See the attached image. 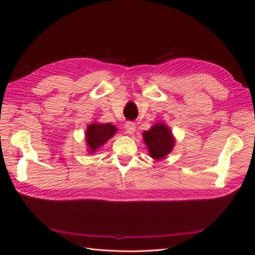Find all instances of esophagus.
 <instances>
[{
    "instance_id": "1",
    "label": "esophagus",
    "mask_w": 255,
    "mask_h": 255,
    "mask_svg": "<svg viewBox=\"0 0 255 255\" xmlns=\"http://www.w3.org/2000/svg\"><path fill=\"white\" fill-rule=\"evenodd\" d=\"M135 130H136V127H135V123L134 122L128 121V122L126 123V132L128 134L132 135V134L135 133Z\"/></svg>"
}]
</instances>
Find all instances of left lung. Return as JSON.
<instances>
[{"label": "left lung", "instance_id": "obj_1", "mask_svg": "<svg viewBox=\"0 0 255 255\" xmlns=\"http://www.w3.org/2000/svg\"><path fill=\"white\" fill-rule=\"evenodd\" d=\"M142 134L143 141L152 158L157 160L161 159L172 151L174 138L170 128L165 123H156Z\"/></svg>", "mask_w": 255, "mask_h": 255}]
</instances>
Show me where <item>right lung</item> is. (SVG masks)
I'll use <instances>...</instances> for the list:
<instances>
[{
    "mask_svg": "<svg viewBox=\"0 0 255 255\" xmlns=\"http://www.w3.org/2000/svg\"><path fill=\"white\" fill-rule=\"evenodd\" d=\"M116 132H117V128L111 123H91L88 126L86 133H85L88 152H96L100 146L111 139Z\"/></svg>",
    "mask_w": 255,
    "mask_h": 255,
    "instance_id": "obj_1",
    "label": "right lung"
}]
</instances>
